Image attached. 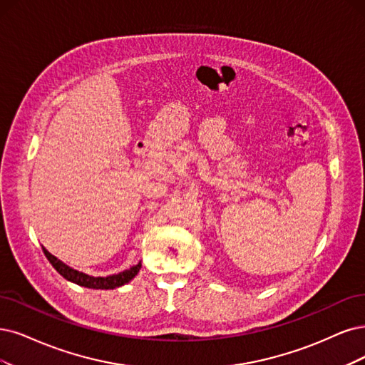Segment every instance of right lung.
Returning a JSON list of instances; mask_svg holds the SVG:
<instances>
[{"mask_svg": "<svg viewBox=\"0 0 365 365\" xmlns=\"http://www.w3.org/2000/svg\"><path fill=\"white\" fill-rule=\"evenodd\" d=\"M43 252L46 255V259L49 260V263L53 266V269H56V271L61 277H64L67 281L75 282V284H78V286H84V287H88V289H115V287H120V286L126 284V282H129L135 275L140 272V269H141V263H138V264H135V266L126 269V271H123V272H118V274H114V275H110V277H90L84 272L75 271V269L64 264L61 260H58L57 257H53V255L49 251H46L45 248H43Z\"/></svg>", "mask_w": 365, "mask_h": 365, "instance_id": "right-lung-1", "label": "right lung"}]
</instances>
